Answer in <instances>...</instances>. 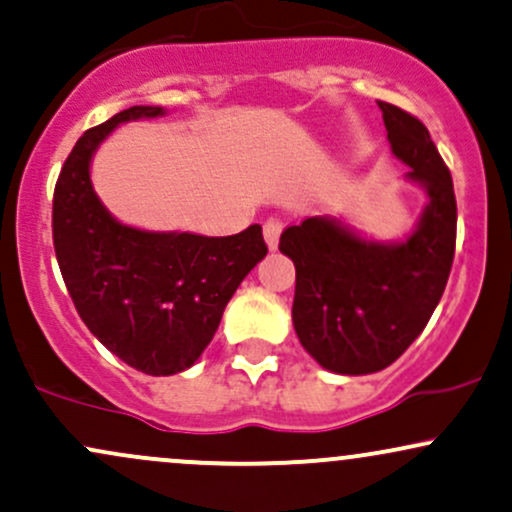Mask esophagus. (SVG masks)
<instances>
[{"mask_svg":"<svg viewBox=\"0 0 512 512\" xmlns=\"http://www.w3.org/2000/svg\"><path fill=\"white\" fill-rule=\"evenodd\" d=\"M281 228H284V221L276 219V216H269L267 221H264L262 231H264V240H267L269 248H276L279 245V236H281Z\"/></svg>","mask_w":512,"mask_h":512,"instance_id":"esophagus-1","label":"esophagus"}]
</instances>
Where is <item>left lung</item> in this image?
<instances>
[{
	"instance_id": "left-lung-1",
	"label": "left lung",
	"mask_w": 512,
	"mask_h": 512,
	"mask_svg": "<svg viewBox=\"0 0 512 512\" xmlns=\"http://www.w3.org/2000/svg\"><path fill=\"white\" fill-rule=\"evenodd\" d=\"M392 154L428 192V207L404 243H370L330 219L281 233L296 264L293 327L322 368L366 375L395 363L424 332L443 296L457 238L452 175L419 117L378 101Z\"/></svg>"
}]
</instances>
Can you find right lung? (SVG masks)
I'll return each mask as SVG.
<instances>
[{
	"label": "right lung",
	"instance_id": "add662e5",
	"mask_svg": "<svg viewBox=\"0 0 512 512\" xmlns=\"http://www.w3.org/2000/svg\"><path fill=\"white\" fill-rule=\"evenodd\" d=\"M134 105L86 129L60 170L52 243L76 313L105 349L149 375L190 368L214 339L240 281L267 255L260 223L226 238L122 226L88 178L96 146L120 122L156 117Z\"/></svg>",
	"mask_w": 512,
	"mask_h": 512
}]
</instances>
